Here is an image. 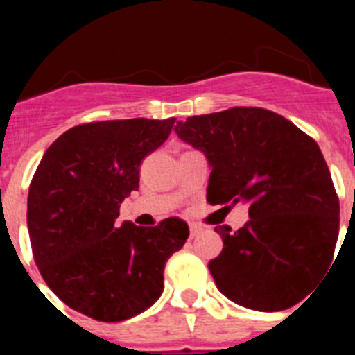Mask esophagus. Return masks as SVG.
Returning <instances> with one entry per match:
<instances>
[{"mask_svg": "<svg viewBox=\"0 0 355 355\" xmlns=\"http://www.w3.org/2000/svg\"><path fill=\"white\" fill-rule=\"evenodd\" d=\"M200 231H202V227H200V225L190 224V238H196Z\"/></svg>", "mask_w": 355, "mask_h": 355, "instance_id": "1", "label": "esophagus"}]
</instances>
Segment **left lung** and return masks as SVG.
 Listing matches in <instances>:
<instances>
[{
  "label": "left lung",
  "instance_id": "1",
  "mask_svg": "<svg viewBox=\"0 0 355 355\" xmlns=\"http://www.w3.org/2000/svg\"><path fill=\"white\" fill-rule=\"evenodd\" d=\"M174 131L208 159L209 205L249 206L236 233L215 227L224 241L208 263L216 288L254 311L300 302L327 272L340 233V200L318 144L270 110L243 106L188 117Z\"/></svg>",
  "mask_w": 355,
  "mask_h": 355
}]
</instances>
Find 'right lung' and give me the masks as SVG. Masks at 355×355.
Here are the masks:
<instances>
[{
	"instance_id": "add662e5",
	"label": "right lung",
	"mask_w": 355,
	"mask_h": 355,
	"mask_svg": "<svg viewBox=\"0 0 355 355\" xmlns=\"http://www.w3.org/2000/svg\"><path fill=\"white\" fill-rule=\"evenodd\" d=\"M175 119L103 121L60 135L44 153L28 192V233L44 281L69 307L99 322L146 311L163 291L165 263L184 245L178 216L156 227L117 224L139 190L140 163Z\"/></svg>"
}]
</instances>
